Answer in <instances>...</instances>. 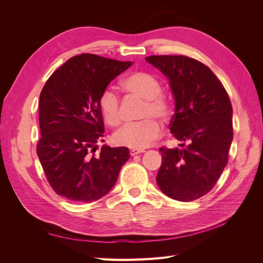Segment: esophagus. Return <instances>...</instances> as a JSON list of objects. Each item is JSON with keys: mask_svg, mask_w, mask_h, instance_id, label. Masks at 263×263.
<instances>
[{"mask_svg": "<svg viewBox=\"0 0 263 263\" xmlns=\"http://www.w3.org/2000/svg\"><path fill=\"white\" fill-rule=\"evenodd\" d=\"M141 153H145V150H142V149H132L130 150V156H136V155H139Z\"/></svg>", "mask_w": 263, "mask_h": 263, "instance_id": "esophagus-1", "label": "esophagus"}]
</instances>
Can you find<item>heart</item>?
Here are the masks:
<instances>
[{
  "label": "heart",
  "mask_w": 263,
  "mask_h": 263,
  "mask_svg": "<svg viewBox=\"0 0 263 263\" xmlns=\"http://www.w3.org/2000/svg\"><path fill=\"white\" fill-rule=\"evenodd\" d=\"M124 89L134 95L145 100L142 105L140 122L125 125L114 135L116 145L133 149H144L160 137L162 127L158 117L166 121L171 115V104L162 92V86L158 79L147 72H134L126 77L123 83ZM99 107L104 117V121L116 127L122 123L121 101L116 91L112 87H106L99 97Z\"/></svg>",
  "instance_id": "obj_1"
}]
</instances>
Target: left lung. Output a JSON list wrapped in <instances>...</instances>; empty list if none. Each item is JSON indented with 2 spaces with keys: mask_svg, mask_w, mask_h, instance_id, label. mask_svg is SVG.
Listing matches in <instances>:
<instances>
[{
  "mask_svg": "<svg viewBox=\"0 0 263 263\" xmlns=\"http://www.w3.org/2000/svg\"><path fill=\"white\" fill-rule=\"evenodd\" d=\"M146 60L169 79L176 100L170 132L187 142L183 149H159L162 163L157 183L173 200L194 201L214 187L228 162L234 135L232 103L218 78L196 59L162 54Z\"/></svg>",
  "mask_w": 263,
  "mask_h": 263,
  "instance_id": "left-lung-1",
  "label": "left lung"
}]
</instances>
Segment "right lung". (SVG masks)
Wrapping results in <instances>:
<instances>
[{"mask_svg": "<svg viewBox=\"0 0 263 263\" xmlns=\"http://www.w3.org/2000/svg\"><path fill=\"white\" fill-rule=\"evenodd\" d=\"M132 66L93 53L70 58L45 83L39 98L42 137L37 155L47 181L58 195L90 203L108 193L129 159L126 147L103 145L104 123L99 97L108 83Z\"/></svg>", "mask_w": 263, "mask_h": 263, "instance_id": "add662e5", "label": "right lung"}]
</instances>
